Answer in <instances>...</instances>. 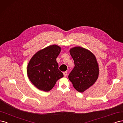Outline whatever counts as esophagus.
Listing matches in <instances>:
<instances>
[{
    "instance_id": "obj_1",
    "label": "esophagus",
    "mask_w": 123,
    "mask_h": 123,
    "mask_svg": "<svg viewBox=\"0 0 123 123\" xmlns=\"http://www.w3.org/2000/svg\"><path fill=\"white\" fill-rule=\"evenodd\" d=\"M63 74H64V77H66L67 75V72H63Z\"/></svg>"
}]
</instances>
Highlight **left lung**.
I'll use <instances>...</instances> for the list:
<instances>
[{
    "label": "left lung",
    "instance_id": "1",
    "mask_svg": "<svg viewBox=\"0 0 123 123\" xmlns=\"http://www.w3.org/2000/svg\"><path fill=\"white\" fill-rule=\"evenodd\" d=\"M74 67L68 75L74 87L80 92L92 85L98 76V66L96 58L90 51L81 47L70 49Z\"/></svg>",
    "mask_w": 123,
    "mask_h": 123
}]
</instances>
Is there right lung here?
Returning <instances> with one entry per match:
<instances>
[{"label":"right lung","mask_w":123,"mask_h":123,"mask_svg":"<svg viewBox=\"0 0 123 123\" xmlns=\"http://www.w3.org/2000/svg\"><path fill=\"white\" fill-rule=\"evenodd\" d=\"M61 49L58 45H50L38 51L31 58L27 65V75L39 89L49 92L63 77L56 61Z\"/></svg>","instance_id":"obj_1"}]
</instances>
